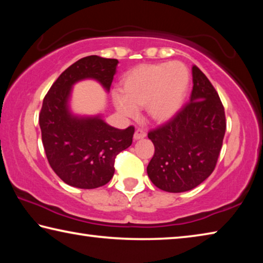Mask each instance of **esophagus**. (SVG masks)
Listing matches in <instances>:
<instances>
[{"label":"esophagus","instance_id":"34e87169","mask_svg":"<svg viewBox=\"0 0 263 263\" xmlns=\"http://www.w3.org/2000/svg\"><path fill=\"white\" fill-rule=\"evenodd\" d=\"M146 137V132L144 130H141V128H138L135 132V139L136 140H139L142 139V138Z\"/></svg>","mask_w":263,"mask_h":263}]
</instances>
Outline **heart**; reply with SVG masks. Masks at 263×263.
<instances>
[{
	"label": "heart",
	"mask_w": 263,
	"mask_h": 263,
	"mask_svg": "<svg viewBox=\"0 0 263 263\" xmlns=\"http://www.w3.org/2000/svg\"><path fill=\"white\" fill-rule=\"evenodd\" d=\"M189 81V70L180 61L139 65L124 75L114 103L124 116L146 108L153 121L164 123L183 106Z\"/></svg>",
	"instance_id": "obj_1"
}]
</instances>
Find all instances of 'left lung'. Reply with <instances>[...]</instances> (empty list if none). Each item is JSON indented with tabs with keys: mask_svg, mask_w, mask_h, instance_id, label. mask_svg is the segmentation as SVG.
Returning <instances> with one entry per match:
<instances>
[{
	"mask_svg": "<svg viewBox=\"0 0 263 263\" xmlns=\"http://www.w3.org/2000/svg\"><path fill=\"white\" fill-rule=\"evenodd\" d=\"M193 83L189 103L148 132L155 151L147 174L155 186L168 193H183L206 180L216 167L225 136V111L219 95L195 65Z\"/></svg>",
	"mask_w": 263,
	"mask_h": 263,
	"instance_id": "1",
	"label": "left lung"
}]
</instances>
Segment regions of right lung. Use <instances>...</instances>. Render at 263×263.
Here are the masks:
<instances>
[{"mask_svg":"<svg viewBox=\"0 0 263 263\" xmlns=\"http://www.w3.org/2000/svg\"><path fill=\"white\" fill-rule=\"evenodd\" d=\"M117 64V59L97 55L82 58L61 73L44 97L39 125L46 158L55 174L75 188L94 189L108 183L117 154L132 144L133 126L119 130L101 116L81 117L69 110L75 83L92 79L109 91Z\"/></svg>","mask_w":263,"mask_h":263,"instance_id":"obj_1","label":"right lung"}]
</instances>
